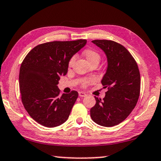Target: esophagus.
<instances>
[{
  "mask_svg": "<svg viewBox=\"0 0 161 161\" xmlns=\"http://www.w3.org/2000/svg\"><path fill=\"white\" fill-rule=\"evenodd\" d=\"M79 96H80V97H85L86 96V94L83 92H79Z\"/></svg>",
  "mask_w": 161,
  "mask_h": 161,
  "instance_id": "esophagus-1",
  "label": "esophagus"
}]
</instances>
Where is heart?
Masks as SVG:
<instances>
[{
	"label": "heart",
	"mask_w": 161,
	"mask_h": 161,
	"mask_svg": "<svg viewBox=\"0 0 161 161\" xmlns=\"http://www.w3.org/2000/svg\"><path fill=\"white\" fill-rule=\"evenodd\" d=\"M83 54L86 58V59L87 60V62L90 64H92L94 62H99V60H100V55L99 54V53L97 52H96V51L94 49H90H90H86L84 52ZM74 62H75V57H72L70 59L69 62V66L71 67V66L73 64ZM93 81L94 78H91L87 80H85L83 81L82 85L86 86V85H88V84L92 82Z\"/></svg>",
	"instance_id": "1"
}]
</instances>
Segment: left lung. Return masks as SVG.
Listing matches in <instances>:
<instances>
[{
    "label": "left lung",
    "instance_id": "obj_1",
    "mask_svg": "<svg viewBox=\"0 0 161 161\" xmlns=\"http://www.w3.org/2000/svg\"><path fill=\"white\" fill-rule=\"evenodd\" d=\"M105 53L108 68L101 82L108 90L103 100L94 97L96 104L90 115L97 124L113 127L124 121L138 100L140 75L138 67L128 51L113 41L94 40Z\"/></svg>",
    "mask_w": 161,
    "mask_h": 161
}]
</instances>
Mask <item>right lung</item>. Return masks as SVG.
Masks as SVG:
<instances>
[{
	"mask_svg": "<svg viewBox=\"0 0 161 161\" xmlns=\"http://www.w3.org/2000/svg\"><path fill=\"white\" fill-rule=\"evenodd\" d=\"M86 44V40L52 42L39 44L28 53L19 72L21 100L36 122L47 127L67 120L78 97L76 91L59 96L57 85L67 75L69 62Z\"/></svg>",
	"mask_w": 161,
	"mask_h": 161,
	"instance_id": "add662e5",
	"label": "right lung"
}]
</instances>
